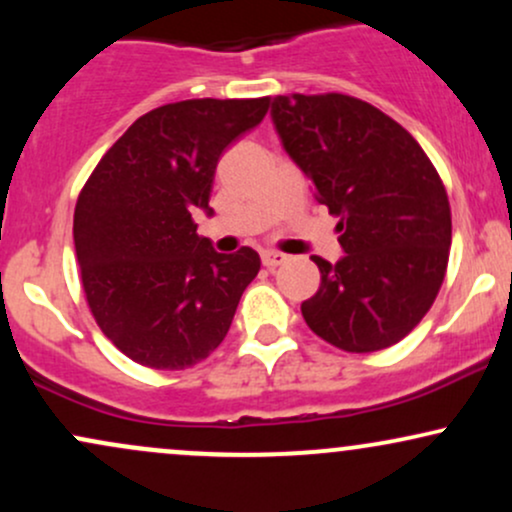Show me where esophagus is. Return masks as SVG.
Listing matches in <instances>:
<instances>
[{
  "instance_id": "obj_1",
  "label": "esophagus",
  "mask_w": 512,
  "mask_h": 512,
  "mask_svg": "<svg viewBox=\"0 0 512 512\" xmlns=\"http://www.w3.org/2000/svg\"><path fill=\"white\" fill-rule=\"evenodd\" d=\"M286 260H289V257H286L284 252H276V250H264L262 252V264H264V267H269V269L279 267V264H284Z\"/></svg>"
}]
</instances>
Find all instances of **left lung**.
<instances>
[{"label":"left lung","instance_id":"left-lung-1","mask_svg":"<svg viewBox=\"0 0 512 512\" xmlns=\"http://www.w3.org/2000/svg\"><path fill=\"white\" fill-rule=\"evenodd\" d=\"M272 122L315 199L339 216L337 264L313 257L320 289L301 313L317 337L368 354L421 322L443 284L450 204L419 142L358 98L276 96Z\"/></svg>","mask_w":512,"mask_h":512}]
</instances>
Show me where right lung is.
<instances>
[{
	"mask_svg": "<svg viewBox=\"0 0 512 512\" xmlns=\"http://www.w3.org/2000/svg\"><path fill=\"white\" fill-rule=\"evenodd\" d=\"M267 108L269 98L161 105L110 146L81 190L74 248L86 301L132 361L190 368L226 337L260 255L216 252L192 214H214L216 163Z\"/></svg>",
	"mask_w": 512,
	"mask_h": 512,
	"instance_id": "obj_1",
	"label": "right lung"
}]
</instances>
